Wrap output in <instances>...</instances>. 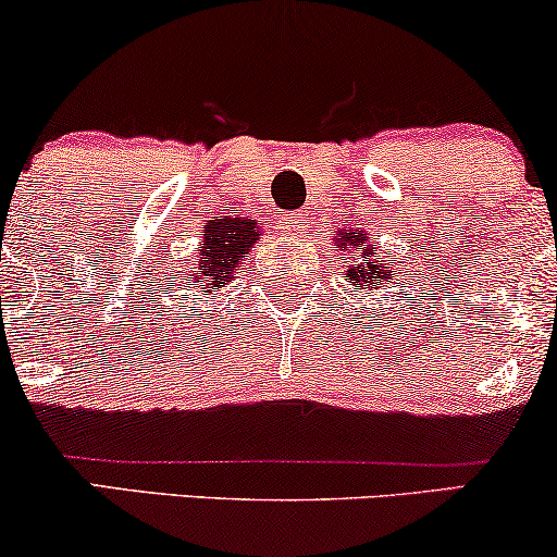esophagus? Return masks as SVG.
I'll list each match as a JSON object with an SVG mask.
<instances>
[{
	"mask_svg": "<svg viewBox=\"0 0 557 557\" xmlns=\"http://www.w3.org/2000/svg\"><path fill=\"white\" fill-rule=\"evenodd\" d=\"M278 230L286 235H296V230H299V216L296 214H281L278 216Z\"/></svg>",
	"mask_w": 557,
	"mask_h": 557,
	"instance_id": "obj_1",
	"label": "esophagus"
}]
</instances>
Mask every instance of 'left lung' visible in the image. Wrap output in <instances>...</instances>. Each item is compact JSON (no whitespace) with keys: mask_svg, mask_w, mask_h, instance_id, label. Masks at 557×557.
Returning a JSON list of instances; mask_svg holds the SVG:
<instances>
[{"mask_svg":"<svg viewBox=\"0 0 557 557\" xmlns=\"http://www.w3.org/2000/svg\"><path fill=\"white\" fill-rule=\"evenodd\" d=\"M337 240V245H348V243H352V245H358V248H363V233H360V230H356V233H348V230H341V237H335ZM373 256V245L371 248H363V258H371ZM388 276L394 278V273H388V265L386 263H381V261H375V263H368L366 269H360L358 263H352L348 271H345V278H350L352 284H366V286H371L373 281H375V286H381V281H386Z\"/></svg>","mask_w":557,"mask_h":557,"instance_id":"left-lung-1","label":"left lung"}]
</instances>
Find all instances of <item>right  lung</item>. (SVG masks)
I'll list each match as a JSON object with an SVG mask.
<instances>
[{
	"instance_id": "add662e5",
	"label": "right lung",
	"mask_w": 557,
	"mask_h": 557,
	"mask_svg": "<svg viewBox=\"0 0 557 557\" xmlns=\"http://www.w3.org/2000/svg\"><path fill=\"white\" fill-rule=\"evenodd\" d=\"M256 240V222L240 220V216L207 222L199 261L194 263V271L184 276L186 284L189 288H207V292L225 286L240 271V263L248 258Z\"/></svg>"
}]
</instances>
